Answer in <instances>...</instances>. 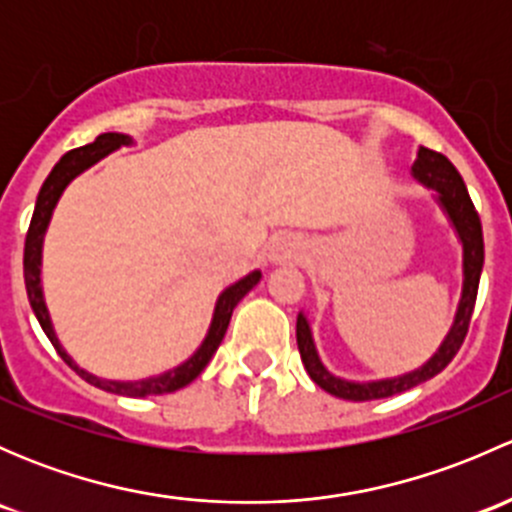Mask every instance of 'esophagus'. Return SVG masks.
I'll list each match as a JSON object with an SVG mask.
<instances>
[{"instance_id": "1", "label": "esophagus", "mask_w": 512, "mask_h": 512, "mask_svg": "<svg viewBox=\"0 0 512 512\" xmlns=\"http://www.w3.org/2000/svg\"><path fill=\"white\" fill-rule=\"evenodd\" d=\"M299 257V242L294 237L282 235L275 237L270 245V260L272 262H292Z\"/></svg>"}]
</instances>
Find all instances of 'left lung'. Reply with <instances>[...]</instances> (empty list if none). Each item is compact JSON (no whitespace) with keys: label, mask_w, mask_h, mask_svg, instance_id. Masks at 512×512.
<instances>
[{"label":"left lung","mask_w":512,"mask_h":512,"mask_svg":"<svg viewBox=\"0 0 512 512\" xmlns=\"http://www.w3.org/2000/svg\"><path fill=\"white\" fill-rule=\"evenodd\" d=\"M411 173L418 183H423L426 188L436 190V198L441 203V208L446 210L448 220L458 232V240L463 245V292L461 302H458L456 319H453L451 332L446 334L443 344L438 347V352L421 366V369L409 371L404 376H396V379H381V381H347L334 376L332 371H327V366L319 361L317 349H314L312 329H309L307 317L302 312L297 314V347L299 356H302V364L307 369L309 379L324 389L327 394L339 396V399L347 401H374V399H386V396L401 394L406 389H414V386L423 384V381L433 379L436 374H441L448 364H451L453 356L461 349L463 339L468 334V324H471L473 307H476L478 297V282L480 272H483V227H480L478 210L473 205L471 195H468L466 183H463L461 173L456 170V165L451 163L441 153L431 151V148H418L416 163L411 165Z\"/></svg>","instance_id":"8db88e82"}]
</instances>
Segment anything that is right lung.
<instances>
[{"label": "right lung", "instance_id": "obj_1", "mask_svg": "<svg viewBox=\"0 0 512 512\" xmlns=\"http://www.w3.org/2000/svg\"><path fill=\"white\" fill-rule=\"evenodd\" d=\"M131 138L123 136V133H101L94 143L89 146L74 148V151L64 153L59 163L54 165V170L49 173V178L44 180L39 190V198H36V208L32 215V223H29L27 230V240H24V285H27V297L29 304H32L36 319H39L41 329L49 337V342L54 344V349L59 352L61 359L81 376L89 384L98 386L103 391H111V394H121V396H151V394H170V391H178L183 386H188L195 376H200V371L208 366V361L213 359V354L218 352L220 342H223L227 324H230L232 309L237 307L242 297L250 292L252 287L260 282V272H250L247 277H242L240 282H235L232 287H227L223 294L218 297V304H215V314L213 322H210L208 337L205 342L200 344V349L190 356L185 364L175 366V369L165 371L160 376H151V379H141V381H108V379H98V376L89 374V371L79 369L74 364L69 354L64 352V347L56 339L54 327H51L49 312H46L44 304V294H41V242H44V232L46 225H49L51 213H54V205L59 203L61 193H64L66 185L76 178L79 173H84L89 165H94L96 160H101L103 156H108L111 151H116L118 146H128Z\"/></svg>", "mask_w": 512, "mask_h": 512}]
</instances>
